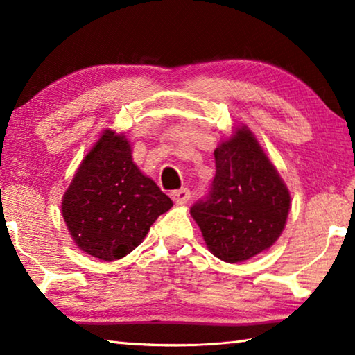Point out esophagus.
I'll return each mask as SVG.
<instances>
[{"mask_svg":"<svg viewBox=\"0 0 355 355\" xmlns=\"http://www.w3.org/2000/svg\"><path fill=\"white\" fill-rule=\"evenodd\" d=\"M171 198L178 203V205H182V203H187L189 200H191V191L186 187L178 189V191L171 192Z\"/></svg>","mask_w":355,"mask_h":355,"instance_id":"obj_1","label":"esophagus"}]
</instances>
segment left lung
Listing matches in <instances>:
<instances>
[{
  "label": "left lung",
  "instance_id": "1",
  "mask_svg": "<svg viewBox=\"0 0 355 355\" xmlns=\"http://www.w3.org/2000/svg\"><path fill=\"white\" fill-rule=\"evenodd\" d=\"M216 174L207 200L191 215L213 255L239 263L268 250L288 221L291 193L247 125H237L215 150Z\"/></svg>",
  "mask_w": 355,
  "mask_h": 355
}]
</instances>
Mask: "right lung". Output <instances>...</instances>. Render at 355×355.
Wrapping results in <instances>:
<instances>
[{
	"mask_svg": "<svg viewBox=\"0 0 355 355\" xmlns=\"http://www.w3.org/2000/svg\"><path fill=\"white\" fill-rule=\"evenodd\" d=\"M171 207V198L134 163L125 135L105 129L66 189L61 213L80 250L114 261L142 244Z\"/></svg>",
	"mask_w": 355,
	"mask_h": 355,
	"instance_id": "1",
	"label": "right lung"
}]
</instances>
